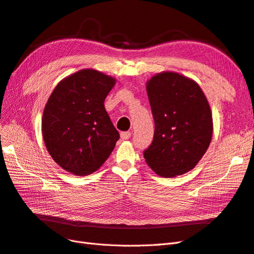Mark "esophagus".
Returning <instances> with one entry per match:
<instances>
[{
  "instance_id": "obj_1",
  "label": "esophagus",
  "mask_w": 254,
  "mask_h": 254,
  "mask_svg": "<svg viewBox=\"0 0 254 254\" xmlns=\"http://www.w3.org/2000/svg\"><path fill=\"white\" fill-rule=\"evenodd\" d=\"M130 136H131V132H129V131H124V132H121V137H122L123 140H128Z\"/></svg>"
}]
</instances>
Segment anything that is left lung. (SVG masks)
I'll return each instance as SVG.
<instances>
[{"label": "left lung", "mask_w": 254, "mask_h": 254, "mask_svg": "<svg viewBox=\"0 0 254 254\" xmlns=\"http://www.w3.org/2000/svg\"><path fill=\"white\" fill-rule=\"evenodd\" d=\"M146 90L155 121L152 143L143 152L146 163L164 178L190 172L209 148L213 134L204 93L196 81L175 72L152 76Z\"/></svg>", "instance_id": "8db88e82"}]
</instances>
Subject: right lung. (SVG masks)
Instances as JSON below:
<instances>
[{"mask_svg":"<svg viewBox=\"0 0 254 254\" xmlns=\"http://www.w3.org/2000/svg\"><path fill=\"white\" fill-rule=\"evenodd\" d=\"M115 81L84 68L52 92L43 111L42 135L53 160L66 172L76 176L96 172L120 139L104 105Z\"/></svg>","mask_w":254,"mask_h":254,"instance_id":"right-lung-1","label":"right lung"}]
</instances>
